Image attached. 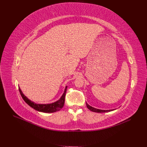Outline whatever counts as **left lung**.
Listing matches in <instances>:
<instances>
[{"instance_id": "left-lung-1", "label": "left lung", "mask_w": 147, "mask_h": 147, "mask_svg": "<svg viewBox=\"0 0 147 147\" xmlns=\"http://www.w3.org/2000/svg\"><path fill=\"white\" fill-rule=\"evenodd\" d=\"M86 106H87V108L92 111V112H97V113H104V112H111V111H113V110H115L114 109H112V110H100V109H96V108H94L90 106V105H88L86 102Z\"/></svg>"}]
</instances>
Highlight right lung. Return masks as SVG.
I'll list each match as a JSON object with an SVG mask.
<instances>
[{
  "mask_svg": "<svg viewBox=\"0 0 147 147\" xmlns=\"http://www.w3.org/2000/svg\"><path fill=\"white\" fill-rule=\"evenodd\" d=\"M67 86L65 88L64 92L63 93V96H61V98L57 100L55 102H53L51 104H35V102L31 101L29 100L27 97L25 96L24 94L21 90L20 88L19 87V91L21 94V97H23V100L26 102V103H27L30 107L35 109V110L38 111V112H42L44 113H53L56 112L57 111L60 110L63 107L65 101V93L67 91Z\"/></svg>",
  "mask_w": 147,
  "mask_h": 147,
  "instance_id": "1",
  "label": "right lung"
}]
</instances>
